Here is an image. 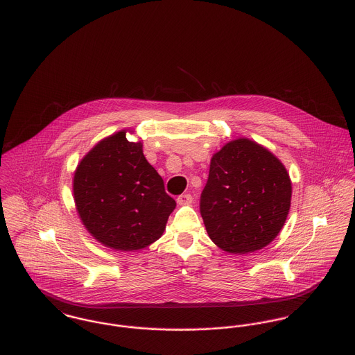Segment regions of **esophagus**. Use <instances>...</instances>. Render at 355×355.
<instances>
[{
    "mask_svg": "<svg viewBox=\"0 0 355 355\" xmlns=\"http://www.w3.org/2000/svg\"><path fill=\"white\" fill-rule=\"evenodd\" d=\"M177 202L180 205H189V203H192V196L189 193H182L177 198Z\"/></svg>",
    "mask_w": 355,
    "mask_h": 355,
    "instance_id": "obj_1",
    "label": "esophagus"
}]
</instances>
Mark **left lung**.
<instances>
[{
	"mask_svg": "<svg viewBox=\"0 0 355 355\" xmlns=\"http://www.w3.org/2000/svg\"><path fill=\"white\" fill-rule=\"evenodd\" d=\"M283 163L247 139L227 142L210 163L200 214L214 243L230 254L263 248L276 239L291 206Z\"/></svg>",
	"mask_w": 355,
	"mask_h": 355,
	"instance_id": "8db88e82",
	"label": "left lung"
}]
</instances>
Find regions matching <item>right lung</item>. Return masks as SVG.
Returning <instances> with one entry per match:
<instances>
[{
    "mask_svg": "<svg viewBox=\"0 0 355 355\" xmlns=\"http://www.w3.org/2000/svg\"><path fill=\"white\" fill-rule=\"evenodd\" d=\"M78 214L96 240L132 251L156 241L175 209L164 182L146 162L141 142L119 132L98 142L73 175Z\"/></svg>",
    "mask_w": 355,
    "mask_h": 355,
    "instance_id": "right-lung-1",
    "label": "right lung"
}]
</instances>
